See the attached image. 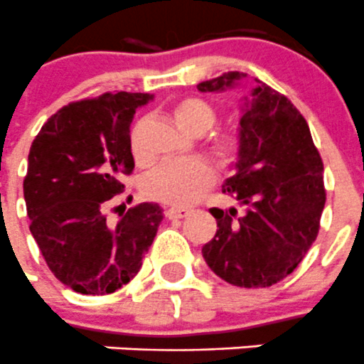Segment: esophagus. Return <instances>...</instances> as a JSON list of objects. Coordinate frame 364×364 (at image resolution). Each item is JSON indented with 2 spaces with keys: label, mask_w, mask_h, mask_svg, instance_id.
Here are the masks:
<instances>
[{
  "label": "esophagus",
  "mask_w": 364,
  "mask_h": 364,
  "mask_svg": "<svg viewBox=\"0 0 364 364\" xmlns=\"http://www.w3.org/2000/svg\"><path fill=\"white\" fill-rule=\"evenodd\" d=\"M188 213H190V210H186V208H168L167 218H171V220H178V218L186 217Z\"/></svg>",
  "instance_id": "34e87169"
}]
</instances>
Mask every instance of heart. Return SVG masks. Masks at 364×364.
Segmentation results:
<instances>
[{"label": "heart", "mask_w": 364, "mask_h": 364, "mask_svg": "<svg viewBox=\"0 0 364 364\" xmlns=\"http://www.w3.org/2000/svg\"><path fill=\"white\" fill-rule=\"evenodd\" d=\"M176 117L188 132L203 135L213 128L218 115L213 105L208 101L200 97H186L176 105ZM240 146L242 136L235 128L222 129L210 139V151L222 165H229L236 160ZM132 149L135 156H142L139 129L132 135ZM213 183L215 171L206 160H167L151 167L144 174L142 192L146 197L161 204L188 206L199 200Z\"/></svg>", "instance_id": "b5f03b06"}]
</instances>
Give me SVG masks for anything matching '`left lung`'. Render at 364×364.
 <instances>
[{
	"mask_svg": "<svg viewBox=\"0 0 364 364\" xmlns=\"http://www.w3.org/2000/svg\"><path fill=\"white\" fill-rule=\"evenodd\" d=\"M245 76L231 70L197 88L222 92ZM256 81L242 107L236 172L222 186L238 206L211 208L218 229L203 247L208 267L242 288L290 276L316 240L326 206L323 164L308 122L287 96Z\"/></svg>",
	"mask_w": 364,
	"mask_h": 364,
	"instance_id": "1",
	"label": "left lung"
}]
</instances>
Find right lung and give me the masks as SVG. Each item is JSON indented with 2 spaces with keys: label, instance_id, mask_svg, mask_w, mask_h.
I'll list each match as a JSON object with an SVG mask.
<instances>
[{
  "label": "right lung",
  "instance_id": "obj_1",
  "mask_svg": "<svg viewBox=\"0 0 364 364\" xmlns=\"http://www.w3.org/2000/svg\"><path fill=\"white\" fill-rule=\"evenodd\" d=\"M151 94L107 92L60 108L35 136L28 154L24 200L30 231L56 279L83 295L114 294L139 274L164 210L142 203L107 211L135 168L132 126Z\"/></svg>",
  "mask_w": 364,
  "mask_h": 364
}]
</instances>
